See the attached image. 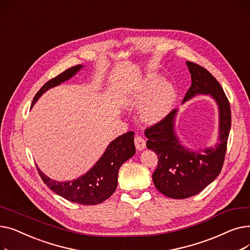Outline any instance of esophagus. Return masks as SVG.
<instances>
[{
    "label": "esophagus",
    "mask_w": 250,
    "mask_h": 250,
    "mask_svg": "<svg viewBox=\"0 0 250 250\" xmlns=\"http://www.w3.org/2000/svg\"><path fill=\"white\" fill-rule=\"evenodd\" d=\"M135 145H136V148L137 150L139 151H142L146 148V141L144 138L140 137V136H137L135 138Z\"/></svg>",
    "instance_id": "1"
}]
</instances>
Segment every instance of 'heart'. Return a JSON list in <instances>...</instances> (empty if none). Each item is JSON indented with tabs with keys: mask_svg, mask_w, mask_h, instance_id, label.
<instances>
[{
	"mask_svg": "<svg viewBox=\"0 0 250 250\" xmlns=\"http://www.w3.org/2000/svg\"><path fill=\"white\" fill-rule=\"evenodd\" d=\"M125 106L140 107L141 120L149 125L161 122L174 106L176 90L170 83H163V79L150 74L141 82L127 86L121 95Z\"/></svg>",
	"mask_w": 250,
	"mask_h": 250,
	"instance_id": "1",
	"label": "heart"
}]
</instances>
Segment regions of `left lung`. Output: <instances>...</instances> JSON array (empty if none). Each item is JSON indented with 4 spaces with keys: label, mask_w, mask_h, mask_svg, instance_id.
Here are the masks:
<instances>
[{
    "label": "left lung",
    "mask_w": 250,
    "mask_h": 250,
    "mask_svg": "<svg viewBox=\"0 0 250 250\" xmlns=\"http://www.w3.org/2000/svg\"><path fill=\"white\" fill-rule=\"evenodd\" d=\"M187 64L191 86L183 102L199 94L213 97L219 107V142L214 147L199 151L182 146L174 130L177 109L146 128L147 148L158 157V165L152 175L154 185L164 195L177 200L198 194L220 174L231 128L230 104L219 82L200 64L192 62Z\"/></svg>",
    "instance_id": "8db88e82"
}]
</instances>
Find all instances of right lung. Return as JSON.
Segmentation results:
<instances>
[{"instance_id":"obj_1","label":"right lung","mask_w":250,"mask_h":250,"mask_svg":"<svg viewBox=\"0 0 250 250\" xmlns=\"http://www.w3.org/2000/svg\"><path fill=\"white\" fill-rule=\"evenodd\" d=\"M82 68V64L75 65L46 82L34 96L31 107L45 91L69 80ZM134 135V132H127L117 137L109 144L96 164L78 179L64 182L56 181L47 177L37 167L38 173L45 185L62 198L85 206L98 205L107 200L114 192L117 187L118 170L135 155Z\"/></svg>"}]
</instances>
